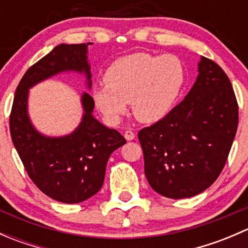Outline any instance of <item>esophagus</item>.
<instances>
[{
  "mask_svg": "<svg viewBox=\"0 0 248 248\" xmlns=\"http://www.w3.org/2000/svg\"><path fill=\"white\" fill-rule=\"evenodd\" d=\"M124 138H126L127 140H133L134 138H136V133H134V132H132L131 129H127V131L124 132Z\"/></svg>",
  "mask_w": 248,
  "mask_h": 248,
  "instance_id": "1",
  "label": "esophagus"
}]
</instances>
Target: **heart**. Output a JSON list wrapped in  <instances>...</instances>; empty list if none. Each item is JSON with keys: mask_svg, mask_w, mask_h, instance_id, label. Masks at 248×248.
<instances>
[{"mask_svg": "<svg viewBox=\"0 0 248 248\" xmlns=\"http://www.w3.org/2000/svg\"><path fill=\"white\" fill-rule=\"evenodd\" d=\"M92 97L110 124H117L131 103L134 117L155 122L174 106L185 81L184 66L174 55L155 56L147 52L127 55L112 62Z\"/></svg>", "mask_w": 248, "mask_h": 248, "instance_id": "1", "label": "heart"}]
</instances>
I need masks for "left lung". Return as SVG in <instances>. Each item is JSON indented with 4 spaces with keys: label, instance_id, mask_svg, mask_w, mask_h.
<instances>
[{
    "label": "left lung",
    "instance_id": "left-lung-1",
    "mask_svg": "<svg viewBox=\"0 0 248 248\" xmlns=\"http://www.w3.org/2000/svg\"><path fill=\"white\" fill-rule=\"evenodd\" d=\"M237 124L239 107L231 80L216 62L202 56L186 98L138 133L152 189L182 199L209 188L226 166Z\"/></svg>",
    "mask_w": 248,
    "mask_h": 248
}]
</instances>
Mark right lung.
Returning <instances> with one entry per match:
<instances>
[{
	"instance_id": "add662e5",
	"label": "right lung",
	"mask_w": 248,
	"mask_h": 248,
	"mask_svg": "<svg viewBox=\"0 0 248 248\" xmlns=\"http://www.w3.org/2000/svg\"><path fill=\"white\" fill-rule=\"evenodd\" d=\"M87 46L60 44L30 67L17 85L9 116L12 140L30 179L47 197L66 204L86 201L101 189L110 155L126 139L92 116L94 101L86 92L81 97L85 114L73 133L42 136L30 122L27 94L34 84L66 71L84 72L91 87Z\"/></svg>"
}]
</instances>
